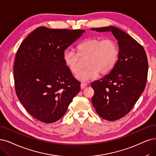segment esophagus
I'll use <instances>...</instances> for the list:
<instances>
[{
    "label": "esophagus",
    "instance_id": "obj_1",
    "mask_svg": "<svg viewBox=\"0 0 156 156\" xmlns=\"http://www.w3.org/2000/svg\"><path fill=\"white\" fill-rule=\"evenodd\" d=\"M87 84L85 83H82L81 85H80V87H81V89H85L86 87H87Z\"/></svg>",
    "mask_w": 156,
    "mask_h": 156
}]
</instances>
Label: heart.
<instances>
[{
	"label": "heart",
	"instance_id": "1",
	"mask_svg": "<svg viewBox=\"0 0 156 156\" xmlns=\"http://www.w3.org/2000/svg\"><path fill=\"white\" fill-rule=\"evenodd\" d=\"M76 49L77 53L71 49L66 50L63 60L69 71L76 75L81 69L80 58L86 59V65L88 67L77 76L81 81L94 79L99 73L101 75L109 73L118 60V49L112 39L89 38L78 44Z\"/></svg>",
	"mask_w": 156,
	"mask_h": 156
}]
</instances>
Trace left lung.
Wrapping results in <instances>:
<instances>
[{"mask_svg":"<svg viewBox=\"0 0 156 156\" xmlns=\"http://www.w3.org/2000/svg\"><path fill=\"white\" fill-rule=\"evenodd\" d=\"M98 32H112L118 40V60L112 70L91 83L94 90L92 103L103 119L115 121L133 108L145 89L148 60L143 46L122 30L114 26L91 28Z\"/></svg>","mask_w":156,"mask_h":156,"instance_id":"1","label":"left lung"}]
</instances>
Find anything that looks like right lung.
I'll return each instance as SVG.
<instances>
[{
  "mask_svg": "<svg viewBox=\"0 0 156 156\" xmlns=\"http://www.w3.org/2000/svg\"><path fill=\"white\" fill-rule=\"evenodd\" d=\"M85 30L39 27L16 52L13 76L17 97L33 117L45 123L60 119L80 82L65 65L63 54Z\"/></svg>",
  "mask_w": 156,
  "mask_h": 156,
  "instance_id": "add662e5",
  "label": "right lung"
}]
</instances>
